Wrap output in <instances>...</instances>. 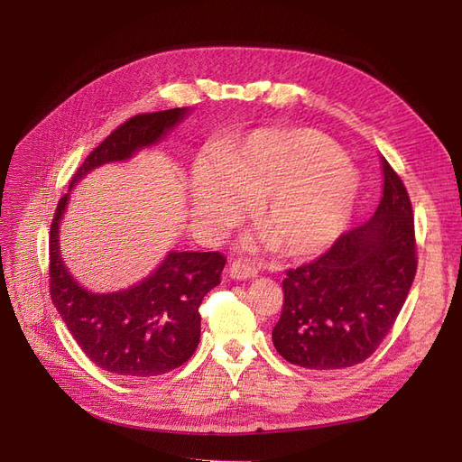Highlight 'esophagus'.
I'll return each instance as SVG.
<instances>
[{"mask_svg":"<svg viewBox=\"0 0 462 462\" xmlns=\"http://www.w3.org/2000/svg\"><path fill=\"white\" fill-rule=\"evenodd\" d=\"M229 273H231L233 279H248V277H254L258 273V270H256V265L253 262L239 258V260H235L231 263Z\"/></svg>","mask_w":462,"mask_h":462,"instance_id":"obj_1","label":"esophagus"}]
</instances>
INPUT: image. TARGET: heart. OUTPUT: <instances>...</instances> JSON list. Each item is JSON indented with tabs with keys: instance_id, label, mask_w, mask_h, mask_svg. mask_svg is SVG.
I'll return each mask as SVG.
<instances>
[{
	"instance_id": "obj_1",
	"label": "heart",
	"mask_w": 462,
	"mask_h": 462,
	"mask_svg": "<svg viewBox=\"0 0 462 462\" xmlns=\"http://www.w3.org/2000/svg\"><path fill=\"white\" fill-rule=\"evenodd\" d=\"M358 173L329 136L314 129H263L223 146L216 167L192 177V212L221 236L253 204L258 231L291 260L324 254L339 239L356 202Z\"/></svg>"
}]
</instances>
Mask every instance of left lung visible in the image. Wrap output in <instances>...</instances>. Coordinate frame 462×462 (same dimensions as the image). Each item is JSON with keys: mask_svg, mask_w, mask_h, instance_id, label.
Wrapping results in <instances>:
<instances>
[{"mask_svg": "<svg viewBox=\"0 0 462 462\" xmlns=\"http://www.w3.org/2000/svg\"><path fill=\"white\" fill-rule=\"evenodd\" d=\"M383 194L374 217L343 233L326 254L287 270L272 339L291 365L343 370L385 339L416 275L414 216L407 187L382 158Z\"/></svg>", "mask_w": 462, "mask_h": 462, "instance_id": "obj_1", "label": "left lung"}]
</instances>
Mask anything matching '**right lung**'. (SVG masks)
Here are the masks:
<instances>
[{
	"label": "right lung",
	"mask_w": 462,
	"mask_h": 462,
	"mask_svg": "<svg viewBox=\"0 0 462 462\" xmlns=\"http://www.w3.org/2000/svg\"><path fill=\"white\" fill-rule=\"evenodd\" d=\"M187 107L138 114L97 144L75 171L69 190L94 167L129 160L156 144ZM69 192L50 227V295L67 329L96 366L131 380L171 372L194 355L200 341V304L221 279V253H170L144 282L119 292H90L67 272L60 253V221Z\"/></svg>",
	"instance_id": "right-lung-1"
}]
</instances>
